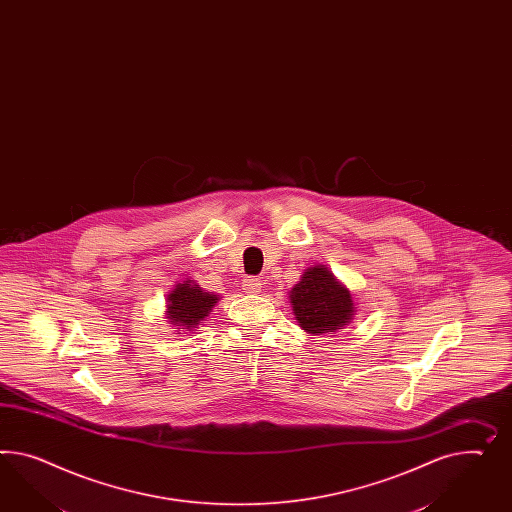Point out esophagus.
Wrapping results in <instances>:
<instances>
[{
    "label": "esophagus",
    "instance_id": "34e87169",
    "mask_svg": "<svg viewBox=\"0 0 512 512\" xmlns=\"http://www.w3.org/2000/svg\"><path fill=\"white\" fill-rule=\"evenodd\" d=\"M242 289H244V292H248V294H259L261 289H263V283H261L259 277H246L242 281Z\"/></svg>",
    "mask_w": 512,
    "mask_h": 512
}]
</instances>
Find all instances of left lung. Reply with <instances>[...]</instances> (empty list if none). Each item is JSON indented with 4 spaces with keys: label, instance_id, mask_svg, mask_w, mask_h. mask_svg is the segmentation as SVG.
Returning a JSON list of instances; mask_svg holds the SVG:
<instances>
[{
    "label": "left lung",
    "instance_id": "obj_1",
    "mask_svg": "<svg viewBox=\"0 0 512 512\" xmlns=\"http://www.w3.org/2000/svg\"><path fill=\"white\" fill-rule=\"evenodd\" d=\"M289 298L300 328L313 335L343 330L354 315L352 294L320 264L305 270Z\"/></svg>",
    "mask_w": 512,
    "mask_h": 512
}]
</instances>
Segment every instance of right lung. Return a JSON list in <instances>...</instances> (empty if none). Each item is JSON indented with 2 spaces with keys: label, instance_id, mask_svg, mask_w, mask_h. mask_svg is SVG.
<instances>
[{
  "label": "right lung",
  "instance_id": "1",
  "mask_svg": "<svg viewBox=\"0 0 512 512\" xmlns=\"http://www.w3.org/2000/svg\"><path fill=\"white\" fill-rule=\"evenodd\" d=\"M218 300V294L203 291L192 279L182 281L167 294V320L169 324L179 326V330L190 332L208 317Z\"/></svg>",
  "mask_w": 512,
  "mask_h": 512
}]
</instances>
